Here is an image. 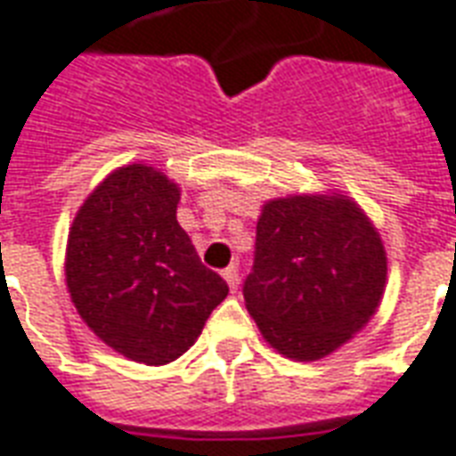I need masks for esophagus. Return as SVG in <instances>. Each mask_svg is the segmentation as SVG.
I'll use <instances>...</instances> for the list:
<instances>
[{
  "label": "esophagus",
  "instance_id": "esophagus-1",
  "mask_svg": "<svg viewBox=\"0 0 456 456\" xmlns=\"http://www.w3.org/2000/svg\"><path fill=\"white\" fill-rule=\"evenodd\" d=\"M224 279L228 281V287L235 291L238 289V284H240V274H238V267L235 265H231V267H225L224 269Z\"/></svg>",
  "mask_w": 456,
  "mask_h": 456
}]
</instances>
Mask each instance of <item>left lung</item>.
Segmentation results:
<instances>
[{
	"instance_id": "left-lung-1",
	"label": "left lung",
	"mask_w": 456,
	"mask_h": 456,
	"mask_svg": "<svg viewBox=\"0 0 456 456\" xmlns=\"http://www.w3.org/2000/svg\"><path fill=\"white\" fill-rule=\"evenodd\" d=\"M387 284V252L342 196L269 201L242 297L265 340L291 360L338 350L364 328Z\"/></svg>"
}]
</instances>
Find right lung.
Here are the masks:
<instances>
[{
  "mask_svg": "<svg viewBox=\"0 0 456 456\" xmlns=\"http://www.w3.org/2000/svg\"><path fill=\"white\" fill-rule=\"evenodd\" d=\"M179 189L145 165L116 169L79 208L68 238V289L85 323L142 364L194 345L228 297L177 224Z\"/></svg>",
  "mask_w": 456,
  "mask_h": 456,
  "instance_id": "obj_1",
  "label": "right lung"
}]
</instances>
